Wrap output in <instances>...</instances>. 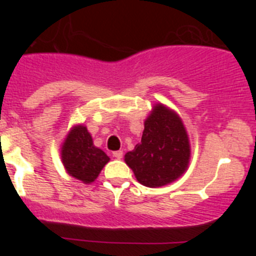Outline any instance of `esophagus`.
<instances>
[{
  "label": "esophagus",
  "instance_id": "34e87169",
  "mask_svg": "<svg viewBox=\"0 0 256 256\" xmlns=\"http://www.w3.org/2000/svg\"><path fill=\"white\" fill-rule=\"evenodd\" d=\"M112 156L115 159H122L123 158V151H115V152H112Z\"/></svg>",
  "mask_w": 256,
  "mask_h": 256
}]
</instances>
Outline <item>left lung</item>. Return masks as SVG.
I'll return each mask as SVG.
<instances>
[{"label": "left lung", "instance_id": "1", "mask_svg": "<svg viewBox=\"0 0 256 256\" xmlns=\"http://www.w3.org/2000/svg\"><path fill=\"white\" fill-rule=\"evenodd\" d=\"M144 126L141 142L124 155V162L144 186H166L188 168L191 144L186 126L177 112L162 102L154 105Z\"/></svg>", "mask_w": 256, "mask_h": 256}]
</instances>
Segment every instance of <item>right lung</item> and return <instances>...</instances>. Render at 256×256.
<instances>
[{
	"mask_svg": "<svg viewBox=\"0 0 256 256\" xmlns=\"http://www.w3.org/2000/svg\"><path fill=\"white\" fill-rule=\"evenodd\" d=\"M61 162L70 177L90 184L94 182L110 158L94 144L84 124H74L60 148Z\"/></svg>",
	"mask_w": 256,
	"mask_h": 256,
	"instance_id": "right-lung-1",
	"label": "right lung"
}]
</instances>
